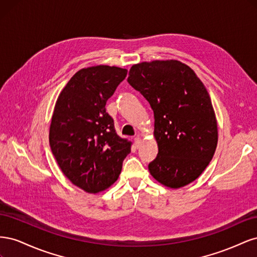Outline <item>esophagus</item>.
<instances>
[{
    "label": "esophagus",
    "mask_w": 257,
    "mask_h": 257,
    "mask_svg": "<svg viewBox=\"0 0 257 257\" xmlns=\"http://www.w3.org/2000/svg\"><path fill=\"white\" fill-rule=\"evenodd\" d=\"M134 141H135V146H136L137 148L141 147V145H142V138H141V137H138V136L135 137Z\"/></svg>",
    "instance_id": "obj_1"
}]
</instances>
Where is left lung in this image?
<instances>
[{"mask_svg":"<svg viewBox=\"0 0 257 257\" xmlns=\"http://www.w3.org/2000/svg\"><path fill=\"white\" fill-rule=\"evenodd\" d=\"M127 81L154 112L159 153L148 166L152 177L172 189L196 180L217 145L216 118L204 83L177 60L135 64Z\"/></svg>","mask_w":257,"mask_h":257,"instance_id":"1","label":"left lung"}]
</instances>
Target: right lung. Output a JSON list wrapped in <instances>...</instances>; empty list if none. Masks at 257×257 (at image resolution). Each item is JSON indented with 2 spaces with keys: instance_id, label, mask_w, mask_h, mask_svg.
I'll return each mask as SVG.
<instances>
[{
  "instance_id": "obj_1",
  "label": "right lung",
  "mask_w": 257,
  "mask_h": 257,
  "mask_svg": "<svg viewBox=\"0 0 257 257\" xmlns=\"http://www.w3.org/2000/svg\"><path fill=\"white\" fill-rule=\"evenodd\" d=\"M125 68L97 65L77 72L54 106L49 143L59 167L76 186L98 193L113 184L132 143L118 136L106 102L126 77Z\"/></svg>"
}]
</instances>
